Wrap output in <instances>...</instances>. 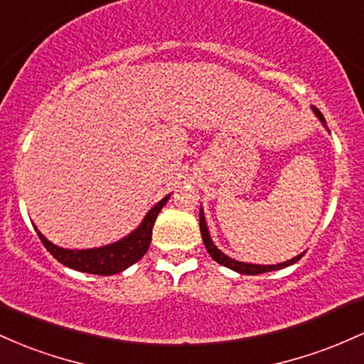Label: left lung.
I'll return each instance as SVG.
<instances>
[{
    "instance_id": "obj_1",
    "label": "left lung",
    "mask_w": 364,
    "mask_h": 364,
    "mask_svg": "<svg viewBox=\"0 0 364 364\" xmlns=\"http://www.w3.org/2000/svg\"><path fill=\"white\" fill-rule=\"evenodd\" d=\"M313 112H314V115L318 117V120H320L321 124H323V127H326V122H325L323 115H321V113H320V109L314 108V106H313ZM199 228H201V235H203L204 246H206V251L210 252L211 258H213L216 263L223 264V267L230 268V270H234L237 273H242V275H259V273L282 270V268L289 267V264H294V263H296V261H299L304 256V252H301V255H297L296 258H292V259H289V261H284V263H277V264L244 263V261L232 259L230 256H227L225 252H222L218 247L215 246V242H213V240H211L210 230H208V223H206V218H204L203 208H201V210H199Z\"/></svg>"
}]
</instances>
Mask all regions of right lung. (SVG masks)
I'll return each instance as SVG.
<instances>
[{
	"instance_id": "obj_1",
	"label": "right lung",
	"mask_w": 364,
	"mask_h": 364,
	"mask_svg": "<svg viewBox=\"0 0 364 364\" xmlns=\"http://www.w3.org/2000/svg\"><path fill=\"white\" fill-rule=\"evenodd\" d=\"M168 199L170 194L165 196L160 203L151 208L136 230H132L129 235L117 240V242L108 244V246L92 249H65L50 242L38 228H34L44 247L51 252L53 258L58 259L65 267L77 272L92 273V275H115V273L127 270L129 267H132L134 263H137L146 255L151 244V235H153V225L156 222V216Z\"/></svg>"
}]
</instances>
